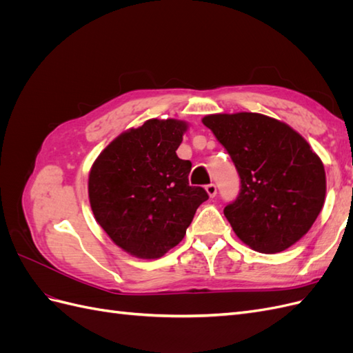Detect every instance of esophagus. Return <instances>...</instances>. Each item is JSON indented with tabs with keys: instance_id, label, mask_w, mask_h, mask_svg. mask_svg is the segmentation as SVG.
<instances>
[{
	"instance_id": "1",
	"label": "esophagus",
	"mask_w": 353,
	"mask_h": 353,
	"mask_svg": "<svg viewBox=\"0 0 353 353\" xmlns=\"http://www.w3.org/2000/svg\"><path fill=\"white\" fill-rule=\"evenodd\" d=\"M206 193L209 194V197H215L218 194V188L215 184H209L206 185Z\"/></svg>"
}]
</instances>
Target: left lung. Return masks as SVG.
I'll use <instances>...</instances> for the list:
<instances>
[{"mask_svg": "<svg viewBox=\"0 0 353 353\" xmlns=\"http://www.w3.org/2000/svg\"><path fill=\"white\" fill-rule=\"evenodd\" d=\"M227 148L241 179L223 209L237 237L261 253H279L311 230L325 200L321 159L292 126L261 113H216L201 119Z\"/></svg>", "mask_w": 353, "mask_h": 353, "instance_id": "left-lung-1", "label": "left lung"}]
</instances>
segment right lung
Masks as SVG:
<instances>
[{
	"mask_svg": "<svg viewBox=\"0 0 353 353\" xmlns=\"http://www.w3.org/2000/svg\"><path fill=\"white\" fill-rule=\"evenodd\" d=\"M188 123L148 119L104 148L88 176L94 218L110 240L140 259H157L184 239L209 199L188 184L190 160L176 156Z\"/></svg>",
	"mask_w": 353,
	"mask_h": 353,
	"instance_id": "1",
	"label": "right lung"
}]
</instances>
